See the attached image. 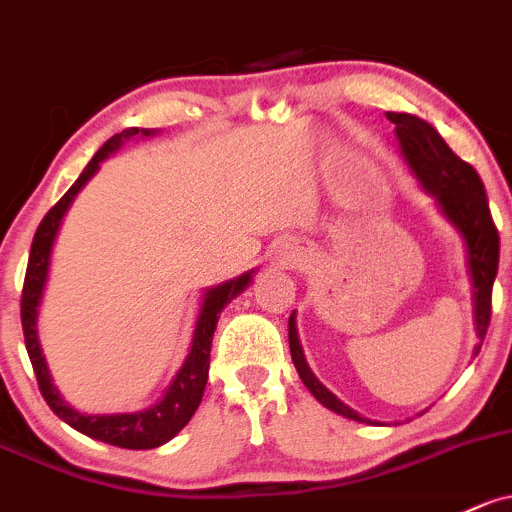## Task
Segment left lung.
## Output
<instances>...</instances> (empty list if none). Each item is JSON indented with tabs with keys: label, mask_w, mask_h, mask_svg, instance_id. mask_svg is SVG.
Segmentation results:
<instances>
[{
	"label": "left lung",
	"mask_w": 512,
	"mask_h": 512,
	"mask_svg": "<svg viewBox=\"0 0 512 512\" xmlns=\"http://www.w3.org/2000/svg\"><path fill=\"white\" fill-rule=\"evenodd\" d=\"M386 117L395 124L400 153H403L405 163L415 173V178L420 180L422 190L434 197L439 212L454 224V229L464 239L466 268H469L471 293H474L476 337L483 342L488 322H491V290L498 273L500 236L496 224H493L491 210H488V197L486 190H483L481 178H478V173L469 163L456 156L452 148L447 146V141L437 134V129L427 124L425 119L405 112H388ZM288 342L293 364L298 368V376L324 408L349 417V420L371 425L368 417H361L359 412L344 405L310 371L298 337L295 312L288 320ZM481 342L474 346V354L481 351Z\"/></svg>",
	"instance_id": "1"
}]
</instances>
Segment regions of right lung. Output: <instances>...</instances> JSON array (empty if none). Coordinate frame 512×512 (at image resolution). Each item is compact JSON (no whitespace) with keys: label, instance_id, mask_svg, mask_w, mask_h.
Listing matches in <instances>:
<instances>
[{"label":"right lung","instance_id":"obj_1","mask_svg":"<svg viewBox=\"0 0 512 512\" xmlns=\"http://www.w3.org/2000/svg\"><path fill=\"white\" fill-rule=\"evenodd\" d=\"M153 134H156L153 129H136V126H131V129H124L122 134H114L112 139L92 156V161L87 163L85 170H82L80 178L73 183V188L60 197L56 205L48 210L46 217H43V222L38 224L34 244H31L29 266H26L24 293H21V327H24L26 351H29L38 388H41V395L48 403V408L56 412L60 420L68 422L73 430L122 449H156L161 447V444H166L168 439H173L175 434L188 425L190 417L195 415L197 408H200L202 393H205L207 386L212 337L219 322V312H222L224 305H227L229 300H234L241 290H246V285L251 283V276H254V271H249L244 273V276L217 285V288L205 290L200 315H197L195 322V332H192L190 354L185 356V364L180 366L178 373H175L166 395H163L153 408L139 412H119V415H85V412L70 408V405L65 403L60 390L53 386L46 356H43L41 342H38L36 327L38 307H41L48 271H51L53 244H56L58 229L60 224H63L65 212L73 205L75 195H78V192L87 185V180L100 170V163L104 158H109L114 151H119V146H122L124 141L134 139V136Z\"/></svg>","mask_w":512,"mask_h":512}]
</instances>
